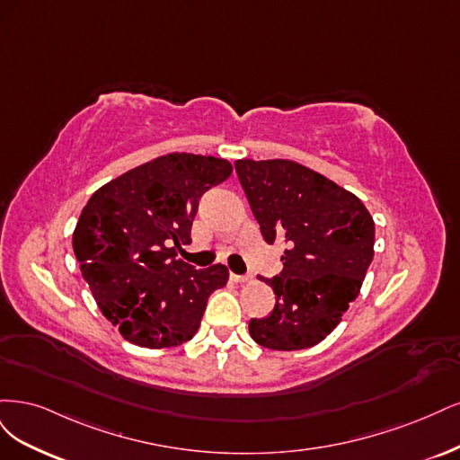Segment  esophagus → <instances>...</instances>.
<instances>
[{
	"instance_id": "esophagus-1",
	"label": "esophagus",
	"mask_w": 460,
	"mask_h": 460,
	"mask_svg": "<svg viewBox=\"0 0 460 460\" xmlns=\"http://www.w3.org/2000/svg\"><path fill=\"white\" fill-rule=\"evenodd\" d=\"M233 283H250L252 280V275H236V273H231L229 275Z\"/></svg>"
}]
</instances>
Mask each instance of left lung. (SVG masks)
Here are the masks:
<instances>
[{
  "label": "left lung",
  "instance_id": "obj_1",
  "mask_svg": "<svg viewBox=\"0 0 460 460\" xmlns=\"http://www.w3.org/2000/svg\"><path fill=\"white\" fill-rule=\"evenodd\" d=\"M263 241L285 243L268 317L248 331L263 348L305 349L327 338L358 298L375 256V221L349 190L292 160H236Z\"/></svg>",
  "mask_w": 460,
  "mask_h": 460
}]
</instances>
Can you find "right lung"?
Returning a JSON list of instances; mask_svg holds the SVG:
<instances>
[{"mask_svg": "<svg viewBox=\"0 0 460 460\" xmlns=\"http://www.w3.org/2000/svg\"><path fill=\"white\" fill-rule=\"evenodd\" d=\"M231 172L224 158L172 153L102 185L84 206L74 254L102 315L131 344L187 342L210 294L226 287V265L197 270L175 260V246L190 243L200 197Z\"/></svg>", "mask_w": 460, "mask_h": 460, "instance_id": "1", "label": "right lung"}]
</instances>
